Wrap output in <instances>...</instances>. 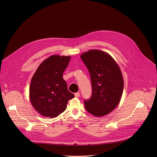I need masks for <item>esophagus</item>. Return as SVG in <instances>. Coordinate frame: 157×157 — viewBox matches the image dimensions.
I'll list each match as a JSON object with an SVG mask.
<instances>
[{"label":"esophagus","mask_w":157,"mask_h":157,"mask_svg":"<svg viewBox=\"0 0 157 157\" xmlns=\"http://www.w3.org/2000/svg\"><path fill=\"white\" fill-rule=\"evenodd\" d=\"M74 95H75V97H79L80 95L79 92H76V93H75Z\"/></svg>","instance_id":"obj_1"}]
</instances>
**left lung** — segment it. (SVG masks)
<instances>
[{"instance_id": "obj_1", "label": "left lung", "mask_w": 157, "mask_h": 157, "mask_svg": "<svg viewBox=\"0 0 157 157\" xmlns=\"http://www.w3.org/2000/svg\"><path fill=\"white\" fill-rule=\"evenodd\" d=\"M90 72L92 95L84 100L87 111L96 117L112 112L118 105L124 86L120 69L108 54L90 50L80 56Z\"/></svg>"}]
</instances>
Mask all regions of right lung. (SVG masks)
<instances>
[{
	"label": "right lung",
	"mask_w": 157,
	"mask_h": 157,
	"mask_svg": "<svg viewBox=\"0 0 157 157\" xmlns=\"http://www.w3.org/2000/svg\"><path fill=\"white\" fill-rule=\"evenodd\" d=\"M70 60V56H51L40 65L31 79V103L44 117H57L65 111L69 100L74 97L63 78Z\"/></svg>",
	"instance_id": "right-lung-1"
}]
</instances>
